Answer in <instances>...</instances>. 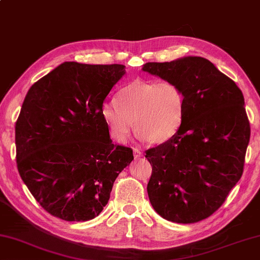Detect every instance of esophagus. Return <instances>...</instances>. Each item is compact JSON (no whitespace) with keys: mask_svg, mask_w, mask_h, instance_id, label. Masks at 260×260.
I'll list each match as a JSON object with an SVG mask.
<instances>
[{"mask_svg":"<svg viewBox=\"0 0 260 260\" xmlns=\"http://www.w3.org/2000/svg\"><path fill=\"white\" fill-rule=\"evenodd\" d=\"M134 155H135V158H139L143 156V153H141L140 149H137V148H134Z\"/></svg>","mask_w":260,"mask_h":260,"instance_id":"34e87169","label":"esophagus"}]
</instances>
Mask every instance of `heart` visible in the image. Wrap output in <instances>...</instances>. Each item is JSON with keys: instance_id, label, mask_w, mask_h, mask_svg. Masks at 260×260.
Masks as SVG:
<instances>
[{"instance_id": "obj_1", "label": "heart", "mask_w": 260, "mask_h": 260, "mask_svg": "<svg viewBox=\"0 0 260 260\" xmlns=\"http://www.w3.org/2000/svg\"><path fill=\"white\" fill-rule=\"evenodd\" d=\"M184 110V94L174 82L138 78L119 90L116 102L104 103L102 117L116 143L124 144L135 125L141 139L163 144L180 130Z\"/></svg>"}]
</instances>
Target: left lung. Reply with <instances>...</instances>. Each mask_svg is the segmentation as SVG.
<instances>
[{
  "mask_svg": "<svg viewBox=\"0 0 260 260\" xmlns=\"http://www.w3.org/2000/svg\"><path fill=\"white\" fill-rule=\"evenodd\" d=\"M143 71L174 82L185 99L180 130L146 151L153 165L149 202L170 222L203 221L222 206L243 172L250 124L242 91L200 56L148 62Z\"/></svg>",
  "mask_w": 260,
  "mask_h": 260,
  "instance_id": "1",
  "label": "left lung"
}]
</instances>
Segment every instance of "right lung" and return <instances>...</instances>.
I'll list each match as a JSON object with an SVG mask.
<instances>
[{
  "label": "right lung",
  "mask_w": 260,
  "mask_h": 260,
  "mask_svg": "<svg viewBox=\"0 0 260 260\" xmlns=\"http://www.w3.org/2000/svg\"><path fill=\"white\" fill-rule=\"evenodd\" d=\"M125 75L122 64L64 62L28 90L16 123L17 166L39 205L55 217L99 216L134 154L112 144L102 107Z\"/></svg>",
  "instance_id": "right-lung-1"
}]
</instances>
